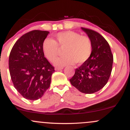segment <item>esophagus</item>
I'll return each mask as SVG.
<instances>
[{
	"label": "esophagus",
	"instance_id": "obj_1",
	"mask_svg": "<svg viewBox=\"0 0 130 130\" xmlns=\"http://www.w3.org/2000/svg\"><path fill=\"white\" fill-rule=\"evenodd\" d=\"M63 69V67H56L55 68V70H56V71H59V70H61Z\"/></svg>",
	"mask_w": 130,
	"mask_h": 130
}]
</instances>
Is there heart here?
<instances>
[{
    "instance_id": "heart-1",
    "label": "heart",
    "mask_w": 130,
    "mask_h": 130,
    "mask_svg": "<svg viewBox=\"0 0 130 130\" xmlns=\"http://www.w3.org/2000/svg\"><path fill=\"white\" fill-rule=\"evenodd\" d=\"M57 42L52 38H47L43 43L42 49L48 60L54 62L61 49H63L64 56L58 59L56 65L64 67L76 62L81 64L89 59L92 52V44L90 38L82 36L73 31H65L56 35Z\"/></svg>"
}]
</instances>
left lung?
I'll list each match as a JSON object with an SVG mask.
<instances>
[{
  "mask_svg": "<svg viewBox=\"0 0 130 130\" xmlns=\"http://www.w3.org/2000/svg\"><path fill=\"white\" fill-rule=\"evenodd\" d=\"M92 44L89 59L75 70L70 81L71 85L84 93L91 94L101 90L108 83L111 74L113 56L109 44L100 34L81 27Z\"/></svg>",
  "mask_w": 130,
  "mask_h": 130,
  "instance_id": "left-lung-1",
  "label": "left lung"
}]
</instances>
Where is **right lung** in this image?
<instances>
[{
    "label": "right lung",
    "instance_id": "right-lung-1",
    "mask_svg": "<svg viewBox=\"0 0 130 130\" xmlns=\"http://www.w3.org/2000/svg\"><path fill=\"white\" fill-rule=\"evenodd\" d=\"M49 33L35 30L24 34L14 44L9 56V70L14 87L29 100L42 97L55 71L42 49Z\"/></svg>",
    "mask_w": 130,
    "mask_h": 130
}]
</instances>
